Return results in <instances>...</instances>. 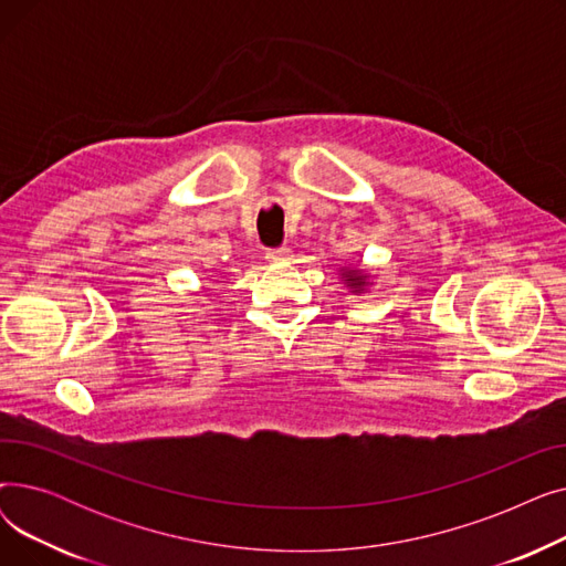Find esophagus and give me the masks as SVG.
<instances>
[{"instance_id": "1", "label": "esophagus", "mask_w": 566, "mask_h": 566, "mask_svg": "<svg viewBox=\"0 0 566 566\" xmlns=\"http://www.w3.org/2000/svg\"><path fill=\"white\" fill-rule=\"evenodd\" d=\"M265 259L271 261V263L289 261L291 259V250L289 248H271V250H265Z\"/></svg>"}]
</instances>
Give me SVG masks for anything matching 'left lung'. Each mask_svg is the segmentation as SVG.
I'll use <instances>...</instances> for the list:
<instances>
[{"instance_id": "obj_1", "label": "left lung", "mask_w": 566, "mask_h": 566, "mask_svg": "<svg viewBox=\"0 0 566 566\" xmlns=\"http://www.w3.org/2000/svg\"><path fill=\"white\" fill-rule=\"evenodd\" d=\"M342 275H344V284L350 286L353 293H365V289L369 284L367 282V273H363V271H344Z\"/></svg>"}]
</instances>
